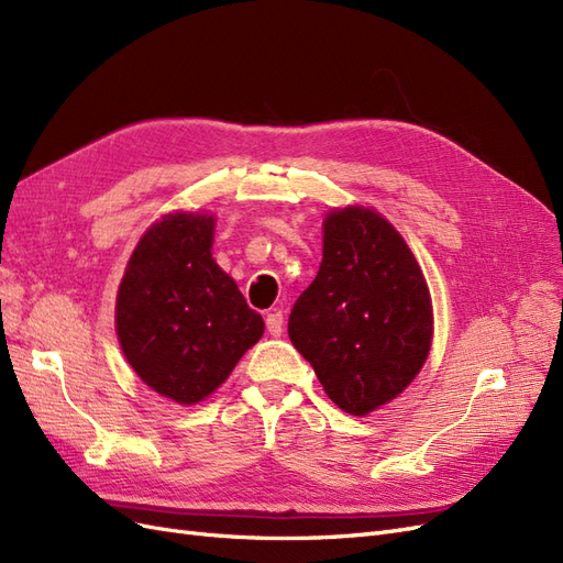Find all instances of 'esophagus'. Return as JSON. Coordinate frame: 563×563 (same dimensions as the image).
Instances as JSON below:
<instances>
[{"instance_id":"1","label":"esophagus","mask_w":563,"mask_h":563,"mask_svg":"<svg viewBox=\"0 0 563 563\" xmlns=\"http://www.w3.org/2000/svg\"><path fill=\"white\" fill-rule=\"evenodd\" d=\"M265 323H267L269 335H275V338L282 335V329H284V317H282V312H269V314L265 317Z\"/></svg>"}]
</instances>
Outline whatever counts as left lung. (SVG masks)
<instances>
[{"label": "left lung", "mask_w": 563, "mask_h": 563, "mask_svg": "<svg viewBox=\"0 0 563 563\" xmlns=\"http://www.w3.org/2000/svg\"><path fill=\"white\" fill-rule=\"evenodd\" d=\"M321 265L288 317V338L327 397L368 416L416 380L432 350L428 279L404 236L373 207L331 209Z\"/></svg>", "instance_id": "8db88e82"}]
</instances>
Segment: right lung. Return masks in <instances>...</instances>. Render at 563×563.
Wrapping results in <instances>:
<instances>
[{"mask_svg": "<svg viewBox=\"0 0 563 563\" xmlns=\"http://www.w3.org/2000/svg\"><path fill=\"white\" fill-rule=\"evenodd\" d=\"M216 216L172 211L135 244L117 288L114 331L150 389L195 406L223 385L265 321L213 261Z\"/></svg>", "mask_w": 563, "mask_h": 563, "instance_id": "right-lung-1", "label": "right lung"}]
</instances>
